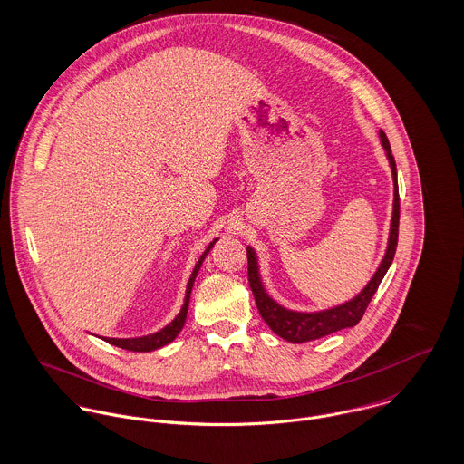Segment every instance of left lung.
<instances>
[{"instance_id": "obj_1", "label": "left lung", "mask_w": 464, "mask_h": 464, "mask_svg": "<svg viewBox=\"0 0 464 464\" xmlns=\"http://www.w3.org/2000/svg\"><path fill=\"white\" fill-rule=\"evenodd\" d=\"M381 140L382 146L388 153L390 164H392V171H393V182H395V201H393V218H392V230H390V243H388V250L386 256L382 259V263L379 266L377 273L373 275V278L368 282V285L350 302L337 305L329 311H322V313H295V311H287L284 307H280L276 302H273L267 295H266L265 287L261 284V276H259V269H257V257L256 252L248 246L246 256H248V282H250V289L254 293L257 309L263 316L267 327L275 332L276 335H280L285 341L291 343H305V341H313V339H320L324 335H329L332 332L341 331V329H348V327H355L361 318L364 316L373 295L377 293L384 275L388 273L390 266L395 259V252H397L398 245V221H400V197H398V182H397V164H395V157L392 153V144L386 137V133L381 130Z\"/></svg>"}]
</instances>
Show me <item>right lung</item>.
I'll use <instances>...</instances> for the list:
<instances>
[{
	"instance_id": "obj_1",
	"label": "right lung",
	"mask_w": 464,
	"mask_h": 464,
	"mask_svg": "<svg viewBox=\"0 0 464 464\" xmlns=\"http://www.w3.org/2000/svg\"><path fill=\"white\" fill-rule=\"evenodd\" d=\"M216 241H218V239H214V241L207 246V250L201 254L198 263H197L195 269H193V273H191V278H189V282H188L186 302H184V305H182V309H180L179 316H177V318H175L168 327H164L162 331H159L157 334L144 335V337H132V339L103 337V339H105L107 343L114 344V346H120V348H123V350H130V352H151V350H157V348H160V346H164V344L171 343V341L179 335V332L182 331V327H184V324H186V318H188V307H189V298H191V289H193L195 278H197V275H198L199 266H201L203 259L207 257V254L210 252V248L214 246V243H216Z\"/></svg>"
}]
</instances>
